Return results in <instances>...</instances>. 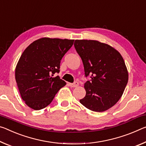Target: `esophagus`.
<instances>
[{
  "mask_svg": "<svg viewBox=\"0 0 146 146\" xmlns=\"http://www.w3.org/2000/svg\"><path fill=\"white\" fill-rule=\"evenodd\" d=\"M69 85L71 87H72V88H75V87H77L78 86V82H74V83H72V84H71V83H69Z\"/></svg>",
  "mask_w": 146,
  "mask_h": 146,
  "instance_id": "obj_1",
  "label": "esophagus"
}]
</instances>
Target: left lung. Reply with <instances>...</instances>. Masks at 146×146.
Segmentation results:
<instances>
[{"mask_svg":"<svg viewBox=\"0 0 146 146\" xmlns=\"http://www.w3.org/2000/svg\"><path fill=\"white\" fill-rule=\"evenodd\" d=\"M75 48L81 58L86 77V94L80 103L94 112H104L121 98L129 74L121 54L112 46L96 40H76Z\"/></svg>","mask_w":146,"mask_h":146,"instance_id":"obj_1","label":"left lung"}]
</instances>
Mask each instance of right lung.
Returning <instances> with one entry per match:
<instances>
[{
    "label": "right lung",
    "mask_w": 146,
    "mask_h": 146,
    "mask_svg": "<svg viewBox=\"0 0 146 146\" xmlns=\"http://www.w3.org/2000/svg\"><path fill=\"white\" fill-rule=\"evenodd\" d=\"M74 40L42 38L28 46L18 61L15 77L21 97L32 109H43L66 84L58 76L62 57Z\"/></svg>",
    "instance_id": "obj_1"
}]
</instances>
